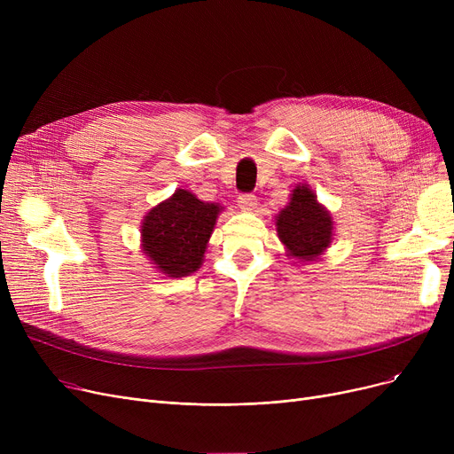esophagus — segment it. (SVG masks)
<instances>
[{
  "label": "esophagus",
  "mask_w": 454,
  "mask_h": 454,
  "mask_svg": "<svg viewBox=\"0 0 454 454\" xmlns=\"http://www.w3.org/2000/svg\"><path fill=\"white\" fill-rule=\"evenodd\" d=\"M237 202H239V207L243 211H248V213L257 207V199L254 195H241Z\"/></svg>",
  "instance_id": "esophagus-1"
}]
</instances>
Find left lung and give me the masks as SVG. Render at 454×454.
Wrapping results in <instances>:
<instances>
[{
  "label": "left lung",
  "mask_w": 454,
  "mask_h": 454,
  "mask_svg": "<svg viewBox=\"0 0 454 454\" xmlns=\"http://www.w3.org/2000/svg\"><path fill=\"white\" fill-rule=\"evenodd\" d=\"M276 231L291 259L311 263L331 247L335 224L315 191L307 184H298L291 191L289 204L276 215Z\"/></svg>",
  "instance_id": "obj_1"
}]
</instances>
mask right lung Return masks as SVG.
Wrapping results in <instances>:
<instances>
[{
    "label": "right lung",
    "mask_w": 454,
    "mask_h": 454,
    "mask_svg": "<svg viewBox=\"0 0 454 454\" xmlns=\"http://www.w3.org/2000/svg\"><path fill=\"white\" fill-rule=\"evenodd\" d=\"M223 209L219 202H204L187 189H176L143 217V254L167 278L197 272L204 263L209 237Z\"/></svg>",
    "instance_id": "add662e5"
}]
</instances>
